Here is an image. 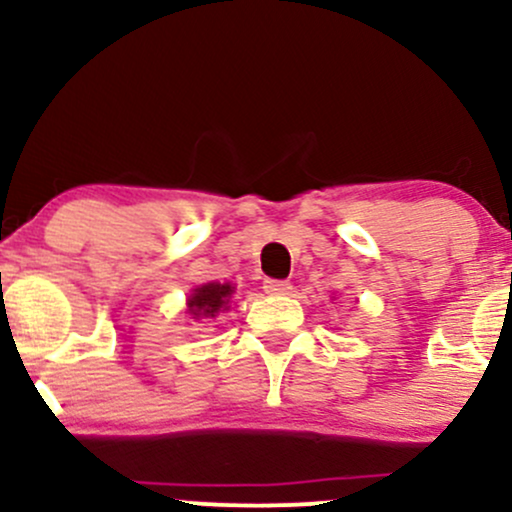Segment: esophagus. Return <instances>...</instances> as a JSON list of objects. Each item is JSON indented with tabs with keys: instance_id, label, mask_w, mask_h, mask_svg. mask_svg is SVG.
<instances>
[{
	"instance_id": "1",
	"label": "esophagus",
	"mask_w": 512,
	"mask_h": 512,
	"mask_svg": "<svg viewBox=\"0 0 512 512\" xmlns=\"http://www.w3.org/2000/svg\"><path fill=\"white\" fill-rule=\"evenodd\" d=\"M264 291L272 293V296H284V293L291 291V284L284 279H264Z\"/></svg>"
}]
</instances>
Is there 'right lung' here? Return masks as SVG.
<instances>
[{"label": "right lung", "instance_id": "obj_1", "mask_svg": "<svg viewBox=\"0 0 512 512\" xmlns=\"http://www.w3.org/2000/svg\"><path fill=\"white\" fill-rule=\"evenodd\" d=\"M231 284H204L195 289V293L187 301V308L195 317H214L219 310H226L228 298H231Z\"/></svg>", "mask_w": 512, "mask_h": 512}]
</instances>
